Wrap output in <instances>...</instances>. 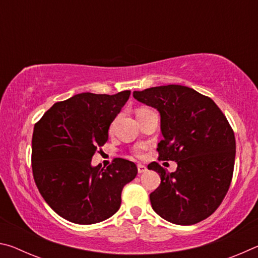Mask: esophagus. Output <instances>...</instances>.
Instances as JSON below:
<instances>
[{
  "label": "esophagus",
  "mask_w": 258,
  "mask_h": 258,
  "mask_svg": "<svg viewBox=\"0 0 258 258\" xmlns=\"http://www.w3.org/2000/svg\"><path fill=\"white\" fill-rule=\"evenodd\" d=\"M138 172L141 174V173H145V172H147V167L145 165H142V164H139L138 165Z\"/></svg>",
  "instance_id": "obj_1"
}]
</instances>
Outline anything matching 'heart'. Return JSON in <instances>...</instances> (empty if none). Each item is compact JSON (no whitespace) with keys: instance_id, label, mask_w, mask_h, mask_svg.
Returning <instances> with one entry per match:
<instances>
[{"instance_id":"1","label":"heart","mask_w":258,"mask_h":258,"mask_svg":"<svg viewBox=\"0 0 258 258\" xmlns=\"http://www.w3.org/2000/svg\"><path fill=\"white\" fill-rule=\"evenodd\" d=\"M143 110H147V109H145V108H142V109H139L138 110V112L139 111H143ZM134 155L137 156V157H141L142 156V148L141 147H139V148H135L134 149Z\"/></svg>"}]
</instances>
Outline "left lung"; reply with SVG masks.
I'll list each match as a JSON object with an SVG mask.
<instances>
[{
    "mask_svg": "<svg viewBox=\"0 0 258 258\" xmlns=\"http://www.w3.org/2000/svg\"><path fill=\"white\" fill-rule=\"evenodd\" d=\"M134 99L157 109L164 140L161 160L176 161L175 172L154 161L160 184L150 194L152 209L164 220L191 225L216 211L232 180L235 139L228 119L211 98L182 85L134 91Z\"/></svg>",
    "mask_w": 258,
    "mask_h": 258,
    "instance_id": "left-lung-1",
    "label": "left lung"
}]
</instances>
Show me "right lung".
Segmentation results:
<instances>
[{
	"label": "right lung",
	"mask_w": 258,
	"mask_h": 258,
	"mask_svg": "<svg viewBox=\"0 0 258 258\" xmlns=\"http://www.w3.org/2000/svg\"><path fill=\"white\" fill-rule=\"evenodd\" d=\"M130 94H76L54 103L35 124L34 180L47 205L64 220L84 225L107 220L119 209L124 185L137 176V165L123 158L107 168L91 165Z\"/></svg>",
	"instance_id": "add662e5"
}]
</instances>
